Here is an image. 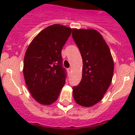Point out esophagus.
<instances>
[{"label": "esophagus", "mask_w": 135, "mask_h": 135, "mask_svg": "<svg viewBox=\"0 0 135 135\" xmlns=\"http://www.w3.org/2000/svg\"><path fill=\"white\" fill-rule=\"evenodd\" d=\"M68 71L69 73H70V71H71V68H68Z\"/></svg>", "instance_id": "34e87169"}]
</instances>
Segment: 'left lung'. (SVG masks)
Here are the masks:
<instances>
[{"instance_id":"left-lung-1","label":"left lung","mask_w":135,"mask_h":135,"mask_svg":"<svg viewBox=\"0 0 135 135\" xmlns=\"http://www.w3.org/2000/svg\"><path fill=\"white\" fill-rule=\"evenodd\" d=\"M72 37L83 62L82 80L73 87L75 101L83 107L99 102L108 90L114 74V61L109 46L98 31L76 29Z\"/></svg>"}]
</instances>
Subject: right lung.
Instances as JSON below:
<instances>
[{"label": "right lung", "mask_w": 135, "mask_h": 135, "mask_svg": "<svg viewBox=\"0 0 135 135\" xmlns=\"http://www.w3.org/2000/svg\"><path fill=\"white\" fill-rule=\"evenodd\" d=\"M72 29L60 24L48 26L39 32L26 50L23 76L32 97L42 105L58 99L65 83L61 50Z\"/></svg>", "instance_id": "obj_1"}]
</instances>
